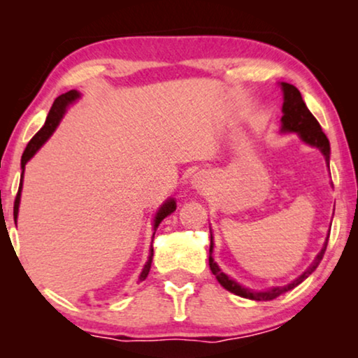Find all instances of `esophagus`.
<instances>
[{"mask_svg": "<svg viewBox=\"0 0 358 358\" xmlns=\"http://www.w3.org/2000/svg\"><path fill=\"white\" fill-rule=\"evenodd\" d=\"M208 184V179H207V176L205 174H202V173H197L192 178V185L195 189H203L205 185Z\"/></svg>", "mask_w": 358, "mask_h": 358, "instance_id": "1", "label": "esophagus"}]
</instances>
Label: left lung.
Returning <instances> with one entry per match:
<instances>
[{
  "instance_id": "8db88e82",
  "label": "left lung",
  "mask_w": 358,
  "mask_h": 358,
  "mask_svg": "<svg viewBox=\"0 0 358 358\" xmlns=\"http://www.w3.org/2000/svg\"><path fill=\"white\" fill-rule=\"evenodd\" d=\"M282 90H283L282 131H296L305 143L316 146V148H320L322 151V155H324V158H326V163H327V166H329V155H331L329 140H327L324 131L321 130L320 122H317L315 119V115L308 110L305 101H303V97H301V92L298 91L293 85H288V83H282ZM327 239H329V236H327ZM327 239H326L324 246H322V249L320 251V254H317L315 261H313L311 266L308 267L306 271L303 272V275L298 277L296 280H293L292 283H288V285H285V287H273V288H268V290H266V292H252V290H249V288L241 287L239 283L231 280L227 273H223L222 271H220L217 262H215L212 257L213 238H212V234H210V257H208L210 271H212L213 275L217 277L220 285H222L223 288H227L228 292L234 293V295L249 298V300H256V301H268V300H273V298L283 295V293L292 290V288H295L296 285H300V283L305 280L308 275H311V273L316 271V267L320 266V262L322 261V256H324V252H326Z\"/></svg>"
}]
</instances>
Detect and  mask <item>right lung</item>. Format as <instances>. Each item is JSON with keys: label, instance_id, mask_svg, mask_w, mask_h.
<instances>
[{"label": "right lung", "instance_id": "right-lung-1", "mask_svg": "<svg viewBox=\"0 0 358 358\" xmlns=\"http://www.w3.org/2000/svg\"><path fill=\"white\" fill-rule=\"evenodd\" d=\"M78 97H80V92L75 91V90H73V91H68V92H65V94H62V96H58V97H57L55 102H53V106H52L50 112H48L45 124H43L42 129L38 130L36 135L32 136L31 141H29L27 146H26V150H24L22 158H21L22 174H24V168H26L27 161L31 159L34 155L37 153V150L41 148V146H42L43 143H45V141H47L48 138H50V135L53 134V130H55V129H57V125L60 124L62 117H63V114H65L66 106H68V104H71L73 101L78 99ZM21 189H22V176H21V182H19V190H17L16 200H14V222H16V218H17L19 200H21ZM174 210H176V202H174V199H169L168 202H166V203L163 205V207L159 208V212L156 213V217H155V229L158 228V227H159V223L163 222V220H164L166 217H168V215L173 213ZM151 261H153V246H151V254H150V257H148V262L145 264L143 271H141V273H140V278H138L140 282H143L145 278L148 277L150 268H151Z\"/></svg>", "mask_w": 358, "mask_h": 358}]
</instances>
